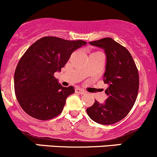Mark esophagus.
<instances>
[{"instance_id":"esophagus-1","label":"esophagus","mask_w":157,"mask_h":157,"mask_svg":"<svg viewBox=\"0 0 157 157\" xmlns=\"http://www.w3.org/2000/svg\"><path fill=\"white\" fill-rule=\"evenodd\" d=\"M75 92L78 93V94H85V93H86L85 91H84V90L81 89V88H75Z\"/></svg>"}]
</instances>
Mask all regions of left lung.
I'll return each mask as SVG.
<instances>
[{
	"instance_id": "obj_1",
	"label": "left lung",
	"mask_w": 157,
	"mask_h": 157,
	"mask_svg": "<svg viewBox=\"0 0 157 157\" xmlns=\"http://www.w3.org/2000/svg\"><path fill=\"white\" fill-rule=\"evenodd\" d=\"M102 48L107 57L103 81L108 98L102 104L95 101L87 108L90 118L100 124H113L124 118L133 108L139 90L137 68L129 51L112 38L89 42Z\"/></svg>"
}]
</instances>
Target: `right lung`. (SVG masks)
<instances>
[{"label": "right lung", "mask_w": 157, "mask_h": 157, "mask_svg": "<svg viewBox=\"0 0 157 157\" xmlns=\"http://www.w3.org/2000/svg\"><path fill=\"white\" fill-rule=\"evenodd\" d=\"M87 44L83 40L45 36L31 45L14 72V91L22 109L36 119L46 121L61 114L72 86L63 87L54 77L72 52Z\"/></svg>", "instance_id": "right-lung-1"}]
</instances>
